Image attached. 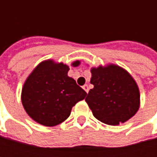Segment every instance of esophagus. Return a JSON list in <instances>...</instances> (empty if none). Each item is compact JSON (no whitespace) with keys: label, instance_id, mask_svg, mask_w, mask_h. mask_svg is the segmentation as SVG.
Returning <instances> with one entry per match:
<instances>
[{"label":"esophagus","instance_id":"obj_1","mask_svg":"<svg viewBox=\"0 0 157 157\" xmlns=\"http://www.w3.org/2000/svg\"><path fill=\"white\" fill-rule=\"evenodd\" d=\"M82 89H83V90L88 94V92H89V87H88V85H87V84H84V85L82 86Z\"/></svg>","mask_w":157,"mask_h":157}]
</instances>
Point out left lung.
I'll use <instances>...</instances> for the list:
<instances>
[{
    "label": "left lung",
    "mask_w": 157,
    "mask_h": 157,
    "mask_svg": "<svg viewBox=\"0 0 157 157\" xmlns=\"http://www.w3.org/2000/svg\"><path fill=\"white\" fill-rule=\"evenodd\" d=\"M91 89L85 102L94 116L109 125H118L139 109L140 93L134 78L118 65L92 68Z\"/></svg>",
    "instance_id": "8db88e82"
}]
</instances>
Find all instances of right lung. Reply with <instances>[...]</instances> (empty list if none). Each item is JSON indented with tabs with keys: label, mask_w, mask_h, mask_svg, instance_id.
<instances>
[{
	"label": "right lung",
	"mask_w": 157,
	"mask_h": 157,
	"mask_svg": "<svg viewBox=\"0 0 157 157\" xmlns=\"http://www.w3.org/2000/svg\"><path fill=\"white\" fill-rule=\"evenodd\" d=\"M80 62L72 63L78 66ZM69 67L52 60L41 63L26 79L21 103L28 115L40 124L54 126L65 121L73 106L86 96V92L67 75Z\"/></svg>",
	"instance_id": "right-lung-1"
}]
</instances>
